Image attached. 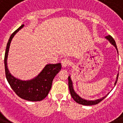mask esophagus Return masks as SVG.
Returning <instances> with one entry per match:
<instances>
[{"mask_svg": "<svg viewBox=\"0 0 123 123\" xmlns=\"http://www.w3.org/2000/svg\"><path fill=\"white\" fill-rule=\"evenodd\" d=\"M61 64L62 67L66 68V66H68L70 64V61H69V60L68 59H63L61 61Z\"/></svg>", "mask_w": 123, "mask_h": 123, "instance_id": "34e87169", "label": "esophagus"}]
</instances>
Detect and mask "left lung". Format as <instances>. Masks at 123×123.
Listing matches in <instances>:
<instances>
[{
  "mask_svg": "<svg viewBox=\"0 0 123 123\" xmlns=\"http://www.w3.org/2000/svg\"><path fill=\"white\" fill-rule=\"evenodd\" d=\"M105 38H107L108 40H109L110 42L112 43V44L114 45V46L116 47V48L117 49V48L116 46V43L115 42V40L114 39L112 36L111 35H108ZM117 53H118V51H117ZM118 76H119V73L117 74V80L115 82V85L116 84L117 81V79H118ZM68 86H69V92H70V94H71V97L73 98V99L75 100L77 103H79V104H81V105H96L98 103H99V102H101L103 99H105V98L107 97V96H105V97L102 98L101 99H96V100H94V101H89V100H86V99H82V98H80L78 94H77V93L75 92L74 89L73 88V84H72V81L71 80V78L70 77H68Z\"/></svg>",
  "mask_w": 123,
  "mask_h": 123,
  "instance_id": "obj_1",
  "label": "left lung"
}]
</instances>
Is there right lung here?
<instances>
[{
    "instance_id": "obj_1",
    "label": "right lung",
    "mask_w": 123,
    "mask_h": 123,
    "mask_svg": "<svg viewBox=\"0 0 123 123\" xmlns=\"http://www.w3.org/2000/svg\"><path fill=\"white\" fill-rule=\"evenodd\" d=\"M24 25H22L16 30L9 37L7 44L4 56L5 73L7 80L11 87L20 98L27 101H41L46 97L52 87V81L54 77L61 69V64H49L44 68L42 71L35 79L31 80L23 81L14 78L11 75L7 66V59L11 41L15 34L21 29Z\"/></svg>"
}]
</instances>
